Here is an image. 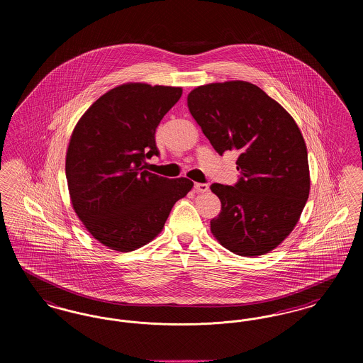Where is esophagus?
<instances>
[{
    "instance_id": "obj_1",
    "label": "esophagus",
    "mask_w": 363,
    "mask_h": 363,
    "mask_svg": "<svg viewBox=\"0 0 363 363\" xmlns=\"http://www.w3.org/2000/svg\"><path fill=\"white\" fill-rule=\"evenodd\" d=\"M194 190L197 193H207L209 186H208V184H194Z\"/></svg>"
}]
</instances>
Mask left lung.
Returning a JSON list of instances; mask_svg holds the SVG:
<instances>
[{
  "label": "left lung",
  "mask_w": 363,
  "mask_h": 363,
  "mask_svg": "<svg viewBox=\"0 0 363 363\" xmlns=\"http://www.w3.org/2000/svg\"><path fill=\"white\" fill-rule=\"evenodd\" d=\"M188 107L219 155L240 152L238 182L211 185L222 203L212 234L238 256L271 252L293 231L309 197L308 151L298 125L261 88L240 80L194 88Z\"/></svg>",
  "instance_id": "left-lung-1"
}]
</instances>
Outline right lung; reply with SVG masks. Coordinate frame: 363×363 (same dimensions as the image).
<instances>
[{
	"label": "right lung",
	"instance_id": "add662e5",
	"mask_svg": "<svg viewBox=\"0 0 363 363\" xmlns=\"http://www.w3.org/2000/svg\"><path fill=\"white\" fill-rule=\"evenodd\" d=\"M179 86L130 83L113 88L77 122L67 152L70 200L79 219L104 246L132 252L162 231L193 182L144 170L159 155L155 133L179 101Z\"/></svg>",
	"mask_w": 363,
	"mask_h": 363
}]
</instances>
